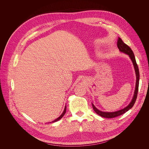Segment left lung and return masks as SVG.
I'll return each mask as SVG.
<instances>
[{
    "label": "left lung",
    "instance_id": "1",
    "mask_svg": "<svg viewBox=\"0 0 149 149\" xmlns=\"http://www.w3.org/2000/svg\"><path fill=\"white\" fill-rule=\"evenodd\" d=\"M117 46L119 49V50L127 54L128 56H129V57L130 58L131 60L132 61L133 65H134V68H135V74H136V85H135V92H134V97H133L131 102L129 103V104L126 106V107H124L123 109H121L120 111H115V112H103L101 111L95 107V106L92 104V107L93 110L94 111L100 116L104 117V118H115V117L124 114V113H126V112H127L129 109H130L133 106H134L136 98H137V95H138V86H139V69H138V66L136 64V60H135V57L134 56V52L132 51V50L131 49V48L130 47L127 45L126 43H124L123 42V41L121 40V38L118 37V42H117Z\"/></svg>",
    "mask_w": 149,
    "mask_h": 149
}]
</instances>
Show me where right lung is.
<instances>
[{"label": "right lung", "instance_id": "right-lung-1", "mask_svg": "<svg viewBox=\"0 0 149 149\" xmlns=\"http://www.w3.org/2000/svg\"><path fill=\"white\" fill-rule=\"evenodd\" d=\"M66 106H65V109H64V111H63V112L62 113V114L58 117V118H57V119H56L55 120H54V121H52V122H50V123H54V122H56V121H58L59 120H60L63 116H64V115L65 114V113H66Z\"/></svg>", "mask_w": 149, "mask_h": 149}]
</instances>
